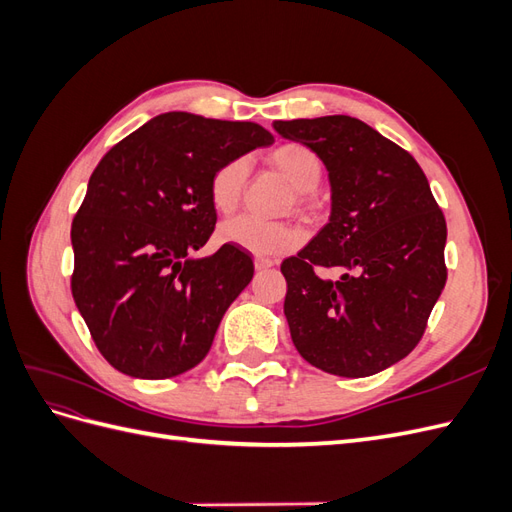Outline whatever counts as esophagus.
Segmentation results:
<instances>
[{
  "mask_svg": "<svg viewBox=\"0 0 512 512\" xmlns=\"http://www.w3.org/2000/svg\"><path fill=\"white\" fill-rule=\"evenodd\" d=\"M273 265H275V262H273L271 258H262V256H256V258H254L256 271H267V269H271Z\"/></svg>",
  "mask_w": 512,
  "mask_h": 512,
  "instance_id": "obj_1",
  "label": "esophagus"
}]
</instances>
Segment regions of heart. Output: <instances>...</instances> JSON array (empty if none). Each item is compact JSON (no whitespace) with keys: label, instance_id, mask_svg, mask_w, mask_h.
<instances>
[{"label":"heart","instance_id":"1","mask_svg":"<svg viewBox=\"0 0 512 512\" xmlns=\"http://www.w3.org/2000/svg\"><path fill=\"white\" fill-rule=\"evenodd\" d=\"M267 164L294 190V209L307 218L316 215L318 203L312 192L320 185L324 173L318 153L301 143H284L269 153ZM245 181V158L228 160L215 168L209 179V200L213 209L222 215L235 211L241 203ZM218 235L222 243L256 256H280L303 241V232L297 226L286 222H262L247 218V215L222 224Z\"/></svg>","mask_w":512,"mask_h":512}]
</instances>
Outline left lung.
I'll list each match as a JSON object with an SVG mask.
<instances>
[{"mask_svg": "<svg viewBox=\"0 0 512 512\" xmlns=\"http://www.w3.org/2000/svg\"><path fill=\"white\" fill-rule=\"evenodd\" d=\"M329 170L331 218L282 262L294 348L333 376L365 378L408 356L446 284V220L423 168L361 119L275 121ZM337 268V281L320 270Z\"/></svg>", "mask_w": 512, "mask_h": 512, "instance_id": "8db88e82", "label": "left lung"}]
</instances>
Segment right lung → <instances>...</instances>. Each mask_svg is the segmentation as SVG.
Here are the masks:
<instances>
[{"label": "right lung", "instance_id": "1", "mask_svg": "<svg viewBox=\"0 0 512 512\" xmlns=\"http://www.w3.org/2000/svg\"><path fill=\"white\" fill-rule=\"evenodd\" d=\"M273 143L252 121L164 113L119 141L89 177L72 220V297L121 374L164 380L205 359L222 316L252 282L239 247H203L218 222L213 170Z\"/></svg>", "mask_w": 512, "mask_h": 512}]
</instances>
